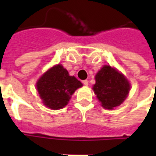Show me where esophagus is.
I'll use <instances>...</instances> for the list:
<instances>
[{"label": "esophagus", "mask_w": 156, "mask_h": 156, "mask_svg": "<svg viewBox=\"0 0 156 156\" xmlns=\"http://www.w3.org/2000/svg\"><path fill=\"white\" fill-rule=\"evenodd\" d=\"M83 85L87 86L88 85V81L87 80H83Z\"/></svg>", "instance_id": "1"}]
</instances>
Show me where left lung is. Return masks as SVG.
Listing matches in <instances>:
<instances>
[{"instance_id":"8db88e82","label":"left lung","mask_w":156,"mask_h":156,"mask_svg":"<svg viewBox=\"0 0 156 156\" xmlns=\"http://www.w3.org/2000/svg\"><path fill=\"white\" fill-rule=\"evenodd\" d=\"M93 87L98 100L104 108L112 109L126 100L130 89L127 79L115 69L104 66L95 75Z\"/></svg>"}]
</instances>
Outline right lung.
Listing matches in <instances>:
<instances>
[{
    "label": "right lung",
    "mask_w": 156,
    "mask_h": 156,
    "mask_svg": "<svg viewBox=\"0 0 156 156\" xmlns=\"http://www.w3.org/2000/svg\"><path fill=\"white\" fill-rule=\"evenodd\" d=\"M82 86L80 81L69 75L63 66L57 65L39 79L36 87L44 104L49 108L57 110L66 106L76 89Z\"/></svg>",
    "instance_id": "1"
}]
</instances>
